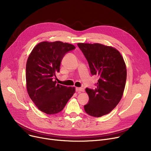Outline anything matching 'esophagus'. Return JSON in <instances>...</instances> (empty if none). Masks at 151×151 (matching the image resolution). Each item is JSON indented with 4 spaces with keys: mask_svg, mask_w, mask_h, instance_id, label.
<instances>
[{
    "mask_svg": "<svg viewBox=\"0 0 151 151\" xmlns=\"http://www.w3.org/2000/svg\"><path fill=\"white\" fill-rule=\"evenodd\" d=\"M76 91L78 92H84V89L83 88H76Z\"/></svg>",
    "mask_w": 151,
    "mask_h": 151,
    "instance_id": "1",
    "label": "esophagus"
}]
</instances>
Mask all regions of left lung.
Returning <instances> with one entry per match:
<instances>
[{
	"label": "left lung",
	"mask_w": 151,
	"mask_h": 151,
	"mask_svg": "<svg viewBox=\"0 0 151 151\" xmlns=\"http://www.w3.org/2000/svg\"><path fill=\"white\" fill-rule=\"evenodd\" d=\"M89 63L91 73L100 78L95 89H86L89 103L86 113L101 117L109 113L121 101L124 91L127 68L121 54L115 47L100 43L77 44Z\"/></svg>",
	"instance_id": "left-lung-1"
}]
</instances>
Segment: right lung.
Masks as SVG:
<instances>
[{"label":"right lung","mask_w":151,"mask_h":151,"mask_svg":"<svg viewBox=\"0 0 151 151\" xmlns=\"http://www.w3.org/2000/svg\"><path fill=\"white\" fill-rule=\"evenodd\" d=\"M75 46L60 41L42 42L31 51L26 63V88L29 96L39 110L47 114L59 113L75 92L54 81L60 71L64 55Z\"/></svg>","instance_id":"obj_1"}]
</instances>
